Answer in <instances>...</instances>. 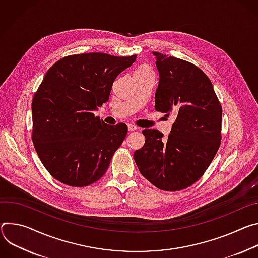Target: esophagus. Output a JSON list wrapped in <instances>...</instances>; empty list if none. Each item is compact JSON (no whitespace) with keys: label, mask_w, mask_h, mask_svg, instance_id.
<instances>
[{"label":"esophagus","mask_w":258,"mask_h":258,"mask_svg":"<svg viewBox=\"0 0 258 258\" xmlns=\"http://www.w3.org/2000/svg\"><path fill=\"white\" fill-rule=\"evenodd\" d=\"M128 130L129 131H135V130H138V127L135 126V125H132V124H128Z\"/></svg>","instance_id":"esophagus-1"}]
</instances>
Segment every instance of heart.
Here are the masks:
<instances>
[{
    "mask_svg": "<svg viewBox=\"0 0 258 258\" xmlns=\"http://www.w3.org/2000/svg\"><path fill=\"white\" fill-rule=\"evenodd\" d=\"M134 75H140V76H155V73L153 69L147 64H142L137 69Z\"/></svg>",
    "mask_w": 258,
    "mask_h": 258,
    "instance_id": "heart-1",
    "label": "heart"
}]
</instances>
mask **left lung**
<instances>
[{"instance_id": "left-lung-1", "label": "left lung", "mask_w": 258, "mask_h": 258, "mask_svg": "<svg viewBox=\"0 0 258 258\" xmlns=\"http://www.w3.org/2000/svg\"><path fill=\"white\" fill-rule=\"evenodd\" d=\"M159 71L155 108L173 113L168 135L144 129L145 146L134 161L142 176L156 187L176 191L194 184L215 157L221 139L222 108L209 78L195 64L153 52Z\"/></svg>"}]
</instances>
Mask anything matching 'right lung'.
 <instances>
[{
	"label": "right lung",
	"mask_w": 258,
	"mask_h": 258,
	"mask_svg": "<svg viewBox=\"0 0 258 258\" xmlns=\"http://www.w3.org/2000/svg\"><path fill=\"white\" fill-rule=\"evenodd\" d=\"M135 59L83 53L66 56L48 70L32 102V138L55 179L83 187L106 172L128 128L106 125L94 110L108 100L113 81Z\"/></svg>",
	"instance_id": "obj_1"
}]
</instances>
